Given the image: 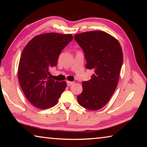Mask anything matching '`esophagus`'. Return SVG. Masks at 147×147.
<instances>
[{
  "label": "esophagus",
  "instance_id": "obj_1",
  "mask_svg": "<svg viewBox=\"0 0 147 147\" xmlns=\"http://www.w3.org/2000/svg\"><path fill=\"white\" fill-rule=\"evenodd\" d=\"M73 84H74L73 82H69V81L67 82V84L68 86H71V85H73Z\"/></svg>",
  "mask_w": 147,
  "mask_h": 147
}]
</instances>
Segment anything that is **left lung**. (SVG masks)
<instances>
[{"instance_id":"1","label":"left lung","mask_w":147,"mask_h":147,"mask_svg":"<svg viewBox=\"0 0 147 147\" xmlns=\"http://www.w3.org/2000/svg\"><path fill=\"white\" fill-rule=\"evenodd\" d=\"M74 39L84 53L86 68L94 71L91 80L82 82V93L77 100L84 108L97 110L108 102L117 86L123 51L119 41L105 32L77 34Z\"/></svg>"}]
</instances>
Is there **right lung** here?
<instances>
[{"instance_id": "1", "label": "right lung", "mask_w": 147, "mask_h": 147, "mask_svg": "<svg viewBox=\"0 0 147 147\" xmlns=\"http://www.w3.org/2000/svg\"><path fill=\"white\" fill-rule=\"evenodd\" d=\"M73 40L71 34L47 33L35 36L23 49L18 67V79L24 95L36 108L56 105L67 86L50 77L62 50Z\"/></svg>"}]
</instances>
